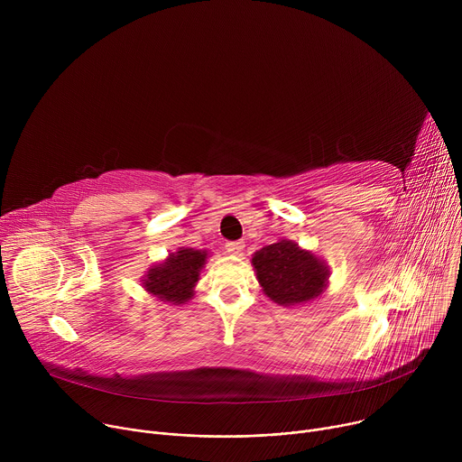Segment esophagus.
<instances>
[{
	"label": "esophagus",
	"mask_w": 462,
	"mask_h": 462,
	"mask_svg": "<svg viewBox=\"0 0 462 462\" xmlns=\"http://www.w3.org/2000/svg\"><path fill=\"white\" fill-rule=\"evenodd\" d=\"M243 248H245V243H243V241H226V245H225V250H226L228 254H234V255L241 254Z\"/></svg>",
	"instance_id": "34e87169"
}]
</instances>
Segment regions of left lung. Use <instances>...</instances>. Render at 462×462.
I'll return each mask as SVG.
<instances>
[{
    "label": "left lung",
    "mask_w": 462,
    "mask_h": 462,
    "mask_svg": "<svg viewBox=\"0 0 462 462\" xmlns=\"http://www.w3.org/2000/svg\"><path fill=\"white\" fill-rule=\"evenodd\" d=\"M252 265L263 292L280 305L305 303L319 296L328 276L316 255L287 239L257 250Z\"/></svg>",
    "instance_id": "8db88e82"
}]
</instances>
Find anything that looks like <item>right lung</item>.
Here are the masks:
<instances>
[{
    "mask_svg": "<svg viewBox=\"0 0 462 462\" xmlns=\"http://www.w3.org/2000/svg\"><path fill=\"white\" fill-rule=\"evenodd\" d=\"M205 263L207 252L180 248L148 273L144 287L164 301L184 303L193 296V287Z\"/></svg>",
    "mask_w": 462,
    "mask_h": 462,
    "instance_id": "1",
    "label": "right lung"
}]
</instances>
